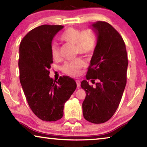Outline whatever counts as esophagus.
Here are the masks:
<instances>
[{
    "label": "esophagus",
    "mask_w": 147,
    "mask_h": 147,
    "mask_svg": "<svg viewBox=\"0 0 147 147\" xmlns=\"http://www.w3.org/2000/svg\"><path fill=\"white\" fill-rule=\"evenodd\" d=\"M76 85H77V88H79L80 86V80H76Z\"/></svg>",
    "instance_id": "1"
}]
</instances>
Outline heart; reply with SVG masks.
Masks as SVG:
<instances>
[{
  "mask_svg": "<svg viewBox=\"0 0 147 147\" xmlns=\"http://www.w3.org/2000/svg\"><path fill=\"white\" fill-rule=\"evenodd\" d=\"M60 39L67 43L74 45L76 54L84 56H90L95 49L96 38L90 30H80L69 28L61 35ZM51 54L54 59H58L59 57V49L57 43L51 46ZM85 66V62L81 58H76L72 61H67L62 67L65 73L72 76H78L80 69Z\"/></svg>",
  "mask_w": 147,
  "mask_h": 147,
  "instance_id": "b5f03b06",
  "label": "heart"
}]
</instances>
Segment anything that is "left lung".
<instances>
[{
  "label": "left lung",
  "mask_w": 147,
  "mask_h": 147,
  "mask_svg": "<svg viewBox=\"0 0 147 147\" xmlns=\"http://www.w3.org/2000/svg\"><path fill=\"white\" fill-rule=\"evenodd\" d=\"M92 27L97 43L86 78L98 82L95 88L87 80L81 82L86 93L82 110L86 120L100 124L111 118L120 104L127 80L128 56L123 38L111 24L97 21Z\"/></svg>",
  "instance_id": "1"
}]
</instances>
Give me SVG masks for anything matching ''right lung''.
Segmentation results:
<instances>
[{
	"label": "right lung",
	"instance_id": "obj_1",
	"mask_svg": "<svg viewBox=\"0 0 147 147\" xmlns=\"http://www.w3.org/2000/svg\"><path fill=\"white\" fill-rule=\"evenodd\" d=\"M61 25L39 26L30 31L19 46V79L27 102L33 113L45 121H56L63 115L65 102L75 91L71 77L58 80L49 76L52 41Z\"/></svg>",
	"mask_w": 147,
	"mask_h": 147
}]
</instances>
